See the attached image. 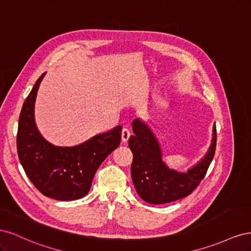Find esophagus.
Masks as SVG:
<instances>
[{
  "mask_svg": "<svg viewBox=\"0 0 251 251\" xmlns=\"http://www.w3.org/2000/svg\"><path fill=\"white\" fill-rule=\"evenodd\" d=\"M130 136H131V131L128 130L127 127H124L123 132H121V139H123V141L124 142L127 141V139L130 138Z\"/></svg>",
  "mask_w": 251,
  "mask_h": 251,
  "instance_id": "obj_1",
  "label": "esophagus"
}]
</instances>
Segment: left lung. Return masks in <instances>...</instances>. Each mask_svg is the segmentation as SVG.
<instances>
[{
	"instance_id": "8db88e82",
	"label": "left lung",
	"mask_w": 251,
	"mask_h": 251,
	"mask_svg": "<svg viewBox=\"0 0 251 251\" xmlns=\"http://www.w3.org/2000/svg\"><path fill=\"white\" fill-rule=\"evenodd\" d=\"M134 136L128 139L133 153L131 176L136 192L150 204H164L191 195L206 175L217 146L216 126L207 154L187 173L169 169L162 161V153L151 128L141 121H133Z\"/></svg>"
}]
</instances>
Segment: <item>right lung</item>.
I'll return each mask as SVG.
<instances>
[{
  "label": "right lung",
  "instance_id": "1",
  "mask_svg": "<svg viewBox=\"0 0 251 251\" xmlns=\"http://www.w3.org/2000/svg\"><path fill=\"white\" fill-rule=\"evenodd\" d=\"M45 73L36 80L23 104L19 118L17 148L27 177L49 198L71 201L85 197L102 161L117 149L123 126L98 134L75 147H55L45 140L34 121V103Z\"/></svg>",
  "mask_w": 251,
  "mask_h": 251
}]
</instances>
